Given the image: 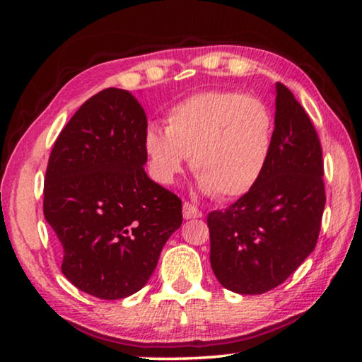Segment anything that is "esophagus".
Segmentation results:
<instances>
[{"label":"esophagus","instance_id":"34e87169","mask_svg":"<svg viewBox=\"0 0 362 362\" xmlns=\"http://www.w3.org/2000/svg\"><path fill=\"white\" fill-rule=\"evenodd\" d=\"M182 216H185V219H196V217H202V212L191 202H185L182 204Z\"/></svg>","mask_w":362,"mask_h":362}]
</instances>
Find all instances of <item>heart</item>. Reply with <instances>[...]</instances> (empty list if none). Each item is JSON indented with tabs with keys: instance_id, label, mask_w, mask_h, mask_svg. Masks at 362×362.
<instances>
[{
	"instance_id": "obj_1",
	"label": "heart",
	"mask_w": 362,
	"mask_h": 362,
	"mask_svg": "<svg viewBox=\"0 0 362 362\" xmlns=\"http://www.w3.org/2000/svg\"><path fill=\"white\" fill-rule=\"evenodd\" d=\"M275 118L260 98L235 90H206L166 112V130L150 125L143 148L153 177L171 185L191 156L202 192L227 201L260 180L272 151Z\"/></svg>"
}]
</instances>
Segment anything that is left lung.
Masks as SVG:
<instances>
[{
    "mask_svg": "<svg viewBox=\"0 0 362 362\" xmlns=\"http://www.w3.org/2000/svg\"><path fill=\"white\" fill-rule=\"evenodd\" d=\"M275 107L274 141L260 180L234 204L207 214L212 272L240 295L284 284L313 252L325 211L318 133L280 82Z\"/></svg>",
    "mask_w": 362,
    "mask_h": 362,
    "instance_id": "1",
    "label": "left lung"
}]
</instances>
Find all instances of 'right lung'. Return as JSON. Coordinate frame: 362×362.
Instances as JSON below:
<instances>
[{
	"label": "right lung",
	"instance_id": "add662e5",
	"mask_svg": "<svg viewBox=\"0 0 362 362\" xmlns=\"http://www.w3.org/2000/svg\"><path fill=\"white\" fill-rule=\"evenodd\" d=\"M146 113L128 90L105 88L59 133L44 181V217L62 245V274L102 300L136 293L182 222V202L151 181Z\"/></svg>",
	"mask_w": 362,
	"mask_h": 362
}]
</instances>
